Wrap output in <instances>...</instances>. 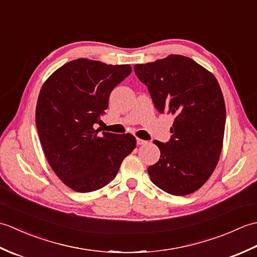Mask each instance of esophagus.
<instances>
[{
	"label": "esophagus",
	"mask_w": 257,
	"mask_h": 257,
	"mask_svg": "<svg viewBox=\"0 0 257 257\" xmlns=\"http://www.w3.org/2000/svg\"><path fill=\"white\" fill-rule=\"evenodd\" d=\"M147 144V141L146 140H143V139H140V138H137V145H139V146H143V145H146Z\"/></svg>",
	"instance_id": "obj_1"
}]
</instances>
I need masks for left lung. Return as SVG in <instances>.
<instances>
[{
	"label": "left lung",
	"instance_id": "8db88e82",
	"mask_svg": "<svg viewBox=\"0 0 257 257\" xmlns=\"http://www.w3.org/2000/svg\"><path fill=\"white\" fill-rule=\"evenodd\" d=\"M148 87L158 111L173 114L171 139L155 140L160 159L148 168L151 181L173 195L193 193L219 162L225 128V103L214 75L182 55L134 66Z\"/></svg>",
	"mask_w": 257,
	"mask_h": 257
}]
</instances>
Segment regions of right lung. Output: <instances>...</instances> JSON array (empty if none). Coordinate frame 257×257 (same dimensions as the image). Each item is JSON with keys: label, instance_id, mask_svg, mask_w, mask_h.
<instances>
[{"label": "right lung", "instance_id": "1", "mask_svg": "<svg viewBox=\"0 0 257 257\" xmlns=\"http://www.w3.org/2000/svg\"><path fill=\"white\" fill-rule=\"evenodd\" d=\"M130 65L78 58L55 70L42 86L35 121L53 171L77 192L111 182L122 160L136 148L133 135L96 130L111 90L132 73Z\"/></svg>", "mask_w": 257, "mask_h": 257}]
</instances>
